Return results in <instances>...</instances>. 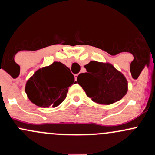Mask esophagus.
I'll return each mask as SVG.
<instances>
[{"label": "esophagus", "instance_id": "1", "mask_svg": "<svg viewBox=\"0 0 155 155\" xmlns=\"http://www.w3.org/2000/svg\"><path fill=\"white\" fill-rule=\"evenodd\" d=\"M78 75H79V74H75V75H74V77H75V80H76H76H77Z\"/></svg>", "mask_w": 155, "mask_h": 155}]
</instances>
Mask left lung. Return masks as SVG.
I'll use <instances>...</instances> for the list:
<instances>
[{
  "mask_svg": "<svg viewBox=\"0 0 155 155\" xmlns=\"http://www.w3.org/2000/svg\"><path fill=\"white\" fill-rule=\"evenodd\" d=\"M84 68L87 73L80 74L77 82L92 101L110 105L121 100L127 94V80L112 64L90 61Z\"/></svg>",
  "mask_w": 155,
  "mask_h": 155,
  "instance_id": "obj_1",
  "label": "left lung"
}]
</instances>
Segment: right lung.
I'll return each instance as SVG.
<instances>
[{"label": "right lung", "mask_w": 155, "mask_h": 155, "mask_svg": "<svg viewBox=\"0 0 155 155\" xmlns=\"http://www.w3.org/2000/svg\"><path fill=\"white\" fill-rule=\"evenodd\" d=\"M74 82V76L69 68L54 62L33 74L27 81L25 92L28 99L39 107L55 108L63 102Z\"/></svg>", "instance_id": "right-lung-1"}]
</instances>
